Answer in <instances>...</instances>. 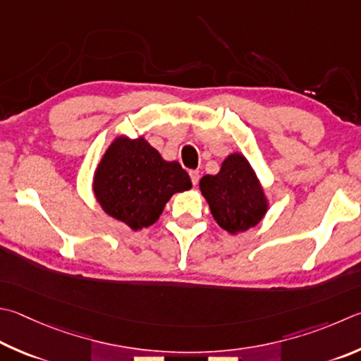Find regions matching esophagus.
I'll use <instances>...</instances> for the list:
<instances>
[{"mask_svg":"<svg viewBox=\"0 0 361 361\" xmlns=\"http://www.w3.org/2000/svg\"><path fill=\"white\" fill-rule=\"evenodd\" d=\"M189 176H191V181H192V185L195 186L199 183V178H200V173H199V170H191V172H189Z\"/></svg>","mask_w":361,"mask_h":361,"instance_id":"1","label":"esophagus"}]
</instances>
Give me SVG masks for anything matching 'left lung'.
Masks as SVG:
<instances>
[{"instance_id": "8db88e82", "label": "left lung", "mask_w": 361, "mask_h": 361, "mask_svg": "<svg viewBox=\"0 0 361 361\" xmlns=\"http://www.w3.org/2000/svg\"><path fill=\"white\" fill-rule=\"evenodd\" d=\"M199 188L214 221L232 235L257 226L270 207L251 162L238 152L222 161L218 173L202 176Z\"/></svg>"}]
</instances>
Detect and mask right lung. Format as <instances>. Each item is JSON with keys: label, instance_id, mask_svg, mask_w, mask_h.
Segmentation results:
<instances>
[{"label": "right lung", "instance_id": "add662e5", "mask_svg": "<svg viewBox=\"0 0 361 361\" xmlns=\"http://www.w3.org/2000/svg\"><path fill=\"white\" fill-rule=\"evenodd\" d=\"M192 188L176 161H166L145 137L116 135L93 175V194L104 213L133 231L153 226L173 194Z\"/></svg>", "mask_w": 361, "mask_h": 361}]
</instances>
